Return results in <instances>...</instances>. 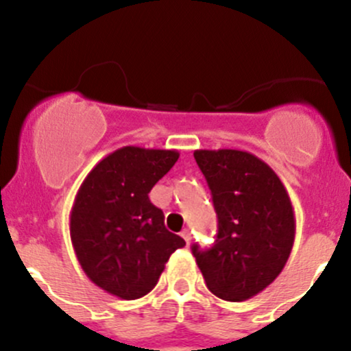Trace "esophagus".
<instances>
[{"mask_svg": "<svg viewBox=\"0 0 351 351\" xmlns=\"http://www.w3.org/2000/svg\"><path fill=\"white\" fill-rule=\"evenodd\" d=\"M180 234H182V238H184V240H186V245H187V247H189L191 240H193V237H191V231L189 230H184Z\"/></svg>", "mask_w": 351, "mask_h": 351, "instance_id": "1", "label": "esophagus"}]
</instances>
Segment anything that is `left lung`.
<instances>
[{
    "instance_id": "left-lung-1",
    "label": "left lung",
    "mask_w": 351,
    "mask_h": 351,
    "mask_svg": "<svg viewBox=\"0 0 351 351\" xmlns=\"http://www.w3.org/2000/svg\"><path fill=\"white\" fill-rule=\"evenodd\" d=\"M211 189L218 234L193 245L206 285L223 301H247L277 279L294 245L295 218L282 180L250 152L194 150Z\"/></svg>"
}]
</instances>
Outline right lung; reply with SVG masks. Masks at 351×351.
Segmentation results:
<instances>
[{"instance_id": "obj_1", "label": "right lung", "mask_w": 351, "mask_h": 351, "mask_svg": "<svg viewBox=\"0 0 351 351\" xmlns=\"http://www.w3.org/2000/svg\"><path fill=\"white\" fill-rule=\"evenodd\" d=\"M179 158L177 150L123 147L86 176L71 209V240L97 287L133 301L149 294L186 241L164 225L152 187Z\"/></svg>"}]
</instances>
